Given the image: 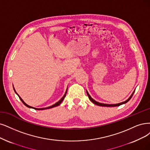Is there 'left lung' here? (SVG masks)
Here are the masks:
<instances>
[{
    "mask_svg": "<svg viewBox=\"0 0 150 150\" xmlns=\"http://www.w3.org/2000/svg\"><path fill=\"white\" fill-rule=\"evenodd\" d=\"M135 91V90H134V91L132 93V94L131 95V96H130L128 99H127L126 101H124V102L120 103H118V104H104V103H99V102H98V101H95V99H93L91 97V96L89 95V93H88V92L87 91H86V93H87V95H88V98H89V99H90V100L93 103H94V104H96V105H98V106H103V107H115V106H120V105H122V104H125V103H127V102H128V101L130 100V99L132 98V97L133 95H134V93Z\"/></svg>",
    "mask_w": 150,
    "mask_h": 150,
    "instance_id": "left-lung-1",
    "label": "left lung"
}]
</instances>
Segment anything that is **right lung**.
Here are the masks:
<instances>
[{
    "mask_svg": "<svg viewBox=\"0 0 150 150\" xmlns=\"http://www.w3.org/2000/svg\"><path fill=\"white\" fill-rule=\"evenodd\" d=\"M67 90H66V91H65V93L64 94V96L61 98L60 100L58 101V102H57L56 103H55L54 104H53V105H52V106H49V107H47V108H33V107H32V106H29V105H28L27 104H26L25 102H24V101L23 100V99H21V98L17 94V93L16 92V91H15V88H14V87H13V90H14V91H15V93L16 94V95H17L18 96V97H19V98H20V100L21 101V102L23 103L25 106H26V107H28V108H32V109H36V110H44V109H51V108H54V107H56V106H59V105L62 102V101L64 100V98H65V95H66V93H67Z\"/></svg>",
    "mask_w": 150,
    "mask_h": 150,
    "instance_id": "add662e5",
    "label": "right lung"
}]
</instances>
